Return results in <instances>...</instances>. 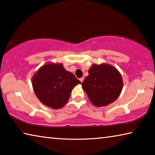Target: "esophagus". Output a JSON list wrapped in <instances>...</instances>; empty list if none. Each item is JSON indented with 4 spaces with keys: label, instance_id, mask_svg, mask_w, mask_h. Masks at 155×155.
<instances>
[{
    "label": "esophagus",
    "instance_id": "obj_1",
    "mask_svg": "<svg viewBox=\"0 0 155 155\" xmlns=\"http://www.w3.org/2000/svg\"><path fill=\"white\" fill-rule=\"evenodd\" d=\"M83 80H84V78H83V77H82V78H80V81H81V83H82V82H83Z\"/></svg>",
    "mask_w": 155,
    "mask_h": 155
}]
</instances>
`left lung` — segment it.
Instances as JSON below:
<instances>
[{
  "instance_id": "obj_1",
  "label": "left lung",
  "mask_w": 155,
  "mask_h": 155,
  "mask_svg": "<svg viewBox=\"0 0 155 155\" xmlns=\"http://www.w3.org/2000/svg\"><path fill=\"white\" fill-rule=\"evenodd\" d=\"M88 73L81 85L94 106H107L118 98L123 80L116 68L108 64H93Z\"/></svg>"
}]
</instances>
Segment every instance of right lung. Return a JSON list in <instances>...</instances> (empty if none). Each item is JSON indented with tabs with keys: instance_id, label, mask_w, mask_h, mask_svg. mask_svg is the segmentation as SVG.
I'll return each mask as SVG.
<instances>
[{
	"instance_id": "1",
	"label": "right lung",
	"mask_w": 155,
	"mask_h": 155,
	"mask_svg": "<svg viewBox=\"0 0 155 155\" xmlns=\"http://www.w3.org/2000/svg\"><path fill=\"white\" fill-rule=\"evenodd\" d=\"M81 81L67 71L63 64L48 63L38 70L32 78L35 95L44 105L53 109L64 107L70 93Z\"/></svg>"
}]
</instances>
